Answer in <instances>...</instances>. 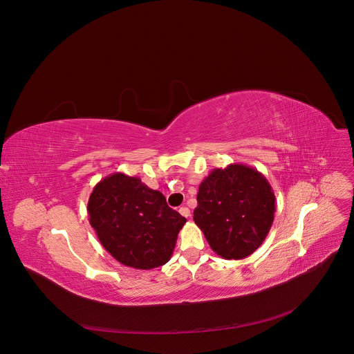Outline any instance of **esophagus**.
<instances>
[{
  "instance_id": "obj_1",
  "label": "esophagus",
  "mask_w": 354,
  "mask_h": 354,
  "mask_svg": "<svg viewBox=\"0 0 354 354\" xmlns=\"http://www.w3.org/2000/svg\"><path fill=\"white\" fill-rule=\"evenodd\" d=\"M179 212H180V215H183L185 218H189V216H190V209H189L187 207H180V208H179Z\"/></svg>"
}]
</instances>
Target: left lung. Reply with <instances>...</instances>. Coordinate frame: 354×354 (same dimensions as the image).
<instances>
[{"label":"left lung","instance_id":"left-lung-1","mask_svg":"<svg viewBox=\"0 0 354 354\" xmlns=\"http://www.w3.org/2000/svg\"><path fill=\"white\" fill-rule=\"evenodd\" d=\"M274 212L267 178L249 165L230 164L212 169L200 183L193 219L218 256L242 260L263 245Z\"/></svg>","mask_w":354,"mask_h":354}]
</instances>
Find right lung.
<instances>
[{
	"mask_svg": "<svg viewBox=\"0 0 354 354\" xmlns=\"http://www.w3.org/2000/svg\"><path fill=\"white\" fill-rule=\"evenodd\" d=\"M88 222L102 248L136 270L164 266L172 257L186 218L140 178L115 172L101 179L87 203Z\"/></svg>",
	"mask_w": 354,
	"mask_h": 354,
	"instance_id": "obj_1",
	"label": "right lung"
}]
</instances>
